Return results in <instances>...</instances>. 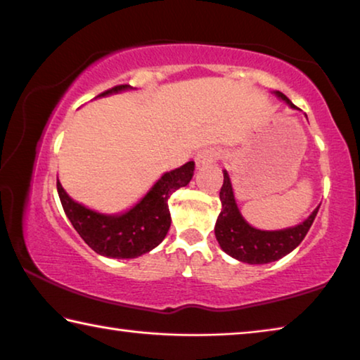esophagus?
Segmentation results:
<instances>
[{
  "mask_svg": "<svg viewBox=\"0 0 360 360\" xmlns=\"http://www.w3.org/2000/svg\"><path fill=\"white\" fill-rule=\"evenodd\" d=\"M216 158H218V152H216V149H211L210 147V149H202L197 153L195 162L197 165H207V163L214 162Z\"/></svg>",
  "mask_w": 360,
  "mask_h": 360,
  "instance_id": "esophagus-1",
  "label": "esophagus"
}]
</instances>
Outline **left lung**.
Listing matches in <instances>:
<instances>
[{"label": "left lung", "mask_w": 360, "mask_h": 360, "mask_svg": "<svg viewBox=\"0 0 360 360\" xmlns=\"http://www.w3.org/2000/svg\"><path fill=\"white\" fill-rule=\"evenodd\" d=\"M278 98L295 108L296 105L282 93H276ZM219 198L222 210L214 226L216 240L219 242L221 248L227 255L238 261L248 262V264H266L281 259L282 256L298 247L306 237L307 231L311 229L314 219H316L319 208L312 211V214L303 224L283 231H259L255 229L242 218L240 211L237 208L236 198H233L231 179L224 171V182H222Z\"/></svg>", "instance_id": "8db88e82"}]
</instances>
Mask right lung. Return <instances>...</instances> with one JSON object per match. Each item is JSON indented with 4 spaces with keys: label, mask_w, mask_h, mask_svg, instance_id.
Wrapping results in <instances>:
<instances>
[{
    "label": "right lung",
    "mask_w": 360,
    "mask_h": 360,
    "mask_svg": "<svg viewBox=\"0 0 360 360\" xmlns=\"http://www.w3.org/2000/svg\"><path fill=\"white\" fill-rule=\"evenodd\" d=\"M129 88V84H118L99 96ZM193 169L195 163L187 162L181 168L165 173L152 187V191L133 210L122 216L99 214L73 202L62 189L59 179H57V192L67 218L70 219L79 237L96 253L118 259L136 258L155 248L168 233L171 224L168 198L179 187L189 184Z\"/></svg>",
    "instance_id": "obj_1"
}]
</instances>
